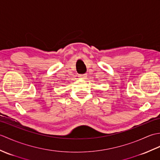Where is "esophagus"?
<instances>
[{
    "label": "esophagus",
    "mask_w": 160,
    "mask_h": 160,
    "mask_svg": "<svg viewBox=\"0 0 160 160\" xmlns=\"http://www.w3.org/2000/svg\"><path fill=\"white\" fill-rule=\"evenodd\" d=\"M86 77H87V76H86V74H82V75H79V78H80V79H85L86 78Z\"/></svg>",
    "instance_id": "esophagus-1"
}]
</instances>
